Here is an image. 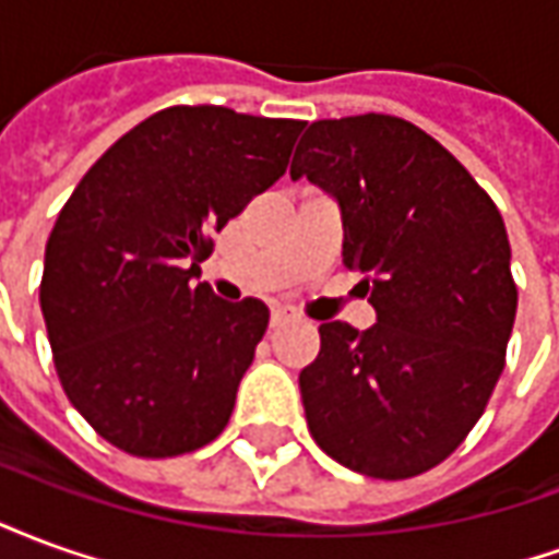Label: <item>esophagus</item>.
<instances>
[{"label": "esophagus", "mask_w": 559, "mask_h": 559, "mask_svg": "<svg viewBox=\"0 0 559 559\" xmlns=\"http://www.w3.org/2000/svg\"><path fill=\"white\" fill-rule=\"evenodd\" d=\"M299 314L293 311V308H272V326H287V323H296Z\"/></svg>", "instance_id": "34e87169"}]
</instances>
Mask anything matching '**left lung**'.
<instances>
[{
  "mask_svg": "<svg viewBox=\"0 0 559 559\" xmlns=\"http://www.w3.org/2000/svg\"><path fill=\"white\" fill-rule=\"evenodd\" d=\"M290 176L338 200L344 266L377 323H323L299 374L317 445L374 479H411L455 452L503 374L518 287L493 200L407 119H320Z\"/></svg>",
  "mask_w": 559,
  "mask_h": 559,
  "instance_id": "1",
  "label": "left lung"
}]
</instances>
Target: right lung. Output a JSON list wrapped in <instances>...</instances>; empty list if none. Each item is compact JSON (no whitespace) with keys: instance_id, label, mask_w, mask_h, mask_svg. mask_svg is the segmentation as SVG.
<instances>
[{"instance_id":"add662e5","label":"right lung","mask_w":559,"mask_h":559,"mask_svg":"<svg viewBox=\"0 0 559 559\" xmlns=\"http://www.w3.org/2000/svg\"><path fill=\"white\" fill-rule=\"evenodd\" d=\"M302 128L167 107L68 197L44 251L41 314L68 401L116 449L185 455L227 428L269 308L194 278L212 233L284 176Z\"/></svg>"}]
</instances>
